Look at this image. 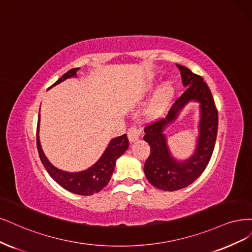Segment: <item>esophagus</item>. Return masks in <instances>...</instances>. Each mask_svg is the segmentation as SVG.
Returning a JSON list of instances; mask_svg holds the SVG:
<instances>
[{
  "instance_id": "esophagus-1",
  "label": "esophagus",
  "mask_w": 252,
  "mask_h": 252,
  "mask_svg": "<svg viewBox=\"0 0 252 252\" xmlns=\"http://www.w3.org/2000/svg\"><path fill=\"white\" fill-rule=\"evenodd\" d=\"M127 134L130 142H135L136 140H138V137L141 135V129L136 126H131L128 129Z\"/></svg>"
}]
</instances>
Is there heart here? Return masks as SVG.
<instances>
[{
	"label": "heart",
	"mask_w": 252,
	"mask_h": 252,
	"mask_svg": "<svg viewBox=\"0 0 252 252\" xmlns=\"http://www.w3.org/2000/svg\"><path fill=\"white\" fill-rule=\"evenodd\" d=\"M173 92H174V90H173L172 85L167 84L166 86H163L162 90H160L158 94L155 96V98L153 99L151 105L148 109V114L150 116H158L159 112L167 106V104L169 103V101L173 96Z\"/></svg>",
	"instance_id": "heart-1"
}]
</instances>
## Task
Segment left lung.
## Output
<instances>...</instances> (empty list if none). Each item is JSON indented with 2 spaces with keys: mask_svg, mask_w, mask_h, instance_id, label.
<instances>
[{
  "mask_svg": "<svg viewBox=\"0 0 252 252\" xmlns=\"http://www.w3.org/2000/svg\"><path fill=\"white\" fill-rule=\"evenodd\" d=\"M176 66L187 90L173 104L166 118L154 121L144 129V140L149 144L151 151L144 166L145 175L152 186L169 192L189 186L202 174L213 155L218 132V110L209 86L201 76L194 74L188 67L180 64ZM189 100L201 103L199 136L195 153L189 160L178 162L168 151L163 130L174 122Z\"/></svg>",
  "mask_w": 252,
  "mask_h": 252,
  "instance_id": "obj_1",
  "label": "left lung"
}]
</instances>
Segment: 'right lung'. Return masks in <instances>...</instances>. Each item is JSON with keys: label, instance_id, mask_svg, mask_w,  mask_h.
Wrapping results in <instances>:
<instances>
[{"label": "right lung", "instance_id": "right-lung-1", "mask_svg": "<svg viewBox=\"0 0 252 252\" xmlns=\"http://www.w3.org/2000/svg\"><path fill=\"white\" fill-rule=\"evenodd\" d=\"M78 70H80V67L72 68V70L66 72L62 78H59L52 86L64 81L67 78L75 77ZM38 128L39 118L37 123L36 143L38 154L43 167L46 168L50 176L53 178L58 185L62 186L63 189L68 190V192L77 195L90 196L94 193L100 192V190L109 182L112 173H114L115 170L117 159L128 149L129 147V141L126 134L112 138L106 150L102 154L100 159L94 163L93 167L85 171L70 173L55 168L53 164L48 160L39 143Z\"/></svg>", "mask_w": 252, "mask_h": 252}]
</instances>
